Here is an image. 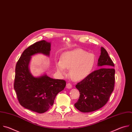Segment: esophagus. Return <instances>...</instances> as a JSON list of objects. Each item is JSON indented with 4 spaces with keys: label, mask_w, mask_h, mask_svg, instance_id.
Here are the masks:
<instances>
[{
    "label": "esophagus",
    "mask_w": 132,
    "mask_h": 132,
    "mask_svg": "<svg viewBox=\"0 0 132 132\" xmlns=\"http://www.w3.org/2000/svg\"><path fill=\"white\" fill-rule=\"evenodd\" d=\"M67 88L69 89H71L72 88V85L71 83H68L67 84Z\"/></svg>",
    "instance_id": "1"
}]
</instances>
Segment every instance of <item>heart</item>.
I'll list each match as a JSON object with an SVG mask.
<instances>
[{
	"instance_id": "b5f03b06",
	"label": "heart",
	"mask_w": 132,
	"mask_h": 132,
	"mask_svg": "<svg viewBox=\"0 0 132 132\" xmlns=\"http://www.w3.org/2000/svg\"><path fill=\"white\" fill-rule=\"evenodd\" d=\"M96 62L94 54L78 49L64 53L61 60L57 63V69L61 75L65 74V68L70 69V75L75 81L86 78L92 72Z\"/></svg>"
}]
</instances>
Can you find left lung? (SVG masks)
<instances>
[{"label": "left lung", "instance_id": "1", "mask_svg": "<svg viewBox=\"0 0 132 132\" xmlns=\"http://www.w3.org/2000/svg\"><path fill=\"white\" fill-rule=\"evenodd\" d=\"M98 66L102 68L92 72L75 86L80 95L74 106L81 112H90L102 108L113 91L114 64L103 47L101 48Z\"/></svg>", "mask_w": 132, "mask_h": 132}]
</instances>
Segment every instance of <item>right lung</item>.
Wrapping results in <instances>:
<instances>
[{
    "instance_id": "1",
    "label": "right lung",
    "mask_w": 132,
    "mask_h": 132,
    "mask_svg": "<svg viewBox=\"0 0 132 132\" xmlns=\"http://www.w3.org/2000/svg\"><path fill=\"white\" fill-rule=\"evenodd\" d=\"M50 43L43 40L26 48L18 61L15 70L14 89L20 104L34 112L42 113L53 105L56 95L65 88L63 80L54 79L47 75L34 77L29 64L31 56L41 53L49 56Z\"/></svg>"
}]
</instances>
